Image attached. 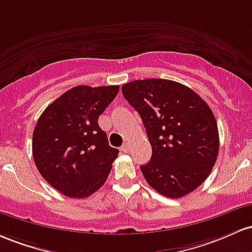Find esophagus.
I'll use <instances>...</instances> for the list:
<instances>
[{"mask_svg": "<svg viewBox=\"0 0 252 252\" xmlns=\"http://www.w3.org/2000/svg\"><path fill=\"white\" fill-rule=\"evenodd\" d=\"M121 151L124 152H129V144L125 143L123 146H121Z\"/></svg>", "mask_w": 252, "mask_h": 252, "instance_id": "esophagus-1", "label": "esophagus"}]
</instances>
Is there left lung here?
Instances as JSON below:
<instances>
[{"label": "left lung", "mask_w": 252, "mask_h": 252, "mask_svg": "<svg viewBox=\"0 0 252 252\" xmlns=\"http://www.w3.org/2000/svg\"><path fill=\"white\" fill-rule=\"evenodd\" d=\"M121 89L139 113L151 144V159L140 165L146 182L171 199L202 185L219 152V132L210 106L194 90L163 78L137 80Z\"/></svg>", "instance_id": "left-lung-1"}]
</instances>
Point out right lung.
<instances>
[{
    "instance_id": "obj_1",
    "label": "right lung",
    "mask_w": 252,
    "mask_h": 252,
    "mask_svg": "<svg viewBox=\"0 0 252 252\" xmlns=\"http://www.w3.org/2000/svg\"><path fill=\"white\" fill-rule=\"evenodd\" d=\"M118 92L119 86L73 87L38 119L32 141L36 169L65 196L83 199L106 182L119 150L109 146L97 121Z\"/></svg>"
}]
</instances>
